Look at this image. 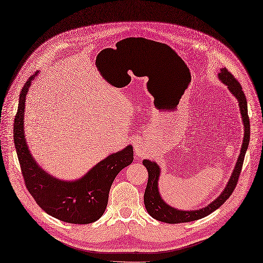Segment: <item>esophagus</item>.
<instances>
[{"mask_svg": "<svg viewBox=\"0 0 263 263\" xmlns=\"http://www.w3.org/2000/svg\"><path fill=\"white\" fill-rule=\"evenodd\" d=\"M135 153H136V156L137 157H141L142 156V146L140 143H135Z\"/></svg>", "mask_w": 263, "mask_h": 263, "instance_id": "1", "label": "esophagus"}]
</instances>
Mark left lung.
<instances>
[{"mask_svg":"<svg viewBox=\"0 0 263 263\" xmlns=\"http://www.w3.org/2000/svg\"><path fill=\"white\" fill-rule=\"evenodd\" d=\"M219 78L223 84L228 86L229 90L232 92V95L237 99L238 105L240 108V114L243 123V140L241 143L240 155L237 159L236 165L234 167L233 173L231 175V178L228 182L225 189L221 193V195L214 199V200L208 204L206 206L202 208V209L194 210V211H183L177 210L175 208L168 205L163 200L159 193V177H160V167L156 162H152L150 160H143L142 163L148 170V183L146 190H144L143 201L144 206L148 211V213L152 216L153 219H156L161 222H165L170 224H176V223H186L192 222L199 219H202L204 216L209 215L213 211H215L218 208H220L233 194L235 187L237 185L238 177L241 172L243 159H245V153L247 151L249 139H250V123L248 117V107H247V101L246 96L243 93L240 84L237 81L230 71L226 68H222L219 73Z\"/></svg>","mask_w":263,"mask_h":263,"instance_id":"8db88e82","label":"left lung"}]
</instances>
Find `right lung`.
<instances>
[{
	"label": "right lung",
	"mask_w": 263,
	"mask_h": 263,
	"mask_svg": "<svg viewBox=\"0 0 263 263\" xmlns=\"http://www.w3.org/2000/svg\"><path fill=\"white\" fill-rule=\"evenodd\" d=\"M38 73L35 71L24 85L14 121V143L25 185L41 209L53 218L74 224L96 222L105 211L116 175L134 160L133 146L112 153L73 182L58 179L43 171L32 158L24 133L26 96Z\"/></svg>",
	"instance_id": "1"
}]
</instances>
